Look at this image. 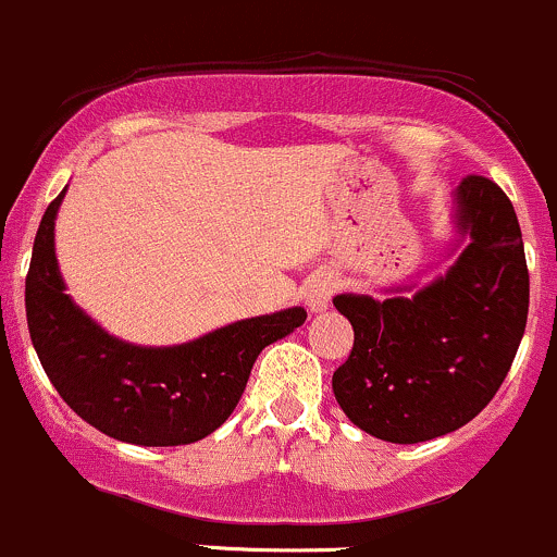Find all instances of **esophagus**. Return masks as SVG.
I'll return each mask as SVG.
<instances>
[{
  "instance_id": "34e87169",
  "label": "esophagus",
  "mask_w": 557,
  "mask_h": 557,
  "mask_svg": "<svg viewBox=\"0 0 557 557\" xmlns=\"http://www.w3.org/2000/svg\"><path fill=\"white\" fill-rule=\"evenodd\" d=\"M332 292H335V281H332L330 273H317V276L308 278L306 284V306L311 313H321L330 308Z\"/></svg>"
}]
</instances>
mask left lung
<instances>
[{
    "label": "left lung",
    "instance_id": "obj_1",
    "mask_svg": "<svg viewBox=\"0 0 557 557\" xmlns=\"http://www.w3.org/2000/svg\"><path fill=\"white\" fill-rule=\"evenodd\" d=\"M448 271L386 300L337 295L354 348L332 375L337 405L377 440L416 445L472 421L507 377L529 319V268L512 203L496 182L453 190Z\"/></svg>",
    "mask_w": 557,
    "mask_h": 557
}]
</instances>
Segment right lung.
Instances as JSON below:
<instances>
[{
	"mask_svg": "<svg viewBox=\"0 0 557 557\" xmlns=\"http://www.w3.org/2000/svg\"><path fill=\"white\" fill-rule=\"evenodd\" d=\"M48 206L26 276V321L34 351L61 399L120 443L169 448L209 437L231 418L265 346L306 321V308L240 319L180 346H136L109 335L72 297L55 260Z\"/></svg>",
	"mask_w": 557,
	"mask_h": 557,
	"instance_id": "add662e5",
	"label": "right lung"
}]
</instances>
